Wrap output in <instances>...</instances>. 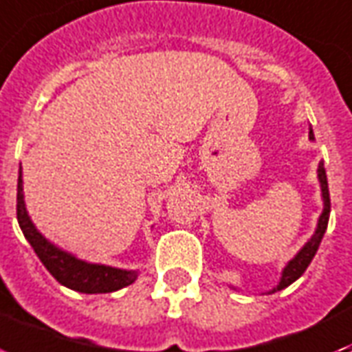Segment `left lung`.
I'll return each mask as SVG.
<instances>
[{
  "label": "left lung",
  "instance_id": "left-lung-1",
  "mask_svg": "<svg viewBox=\"0 0 352 352\" xmlns=\"http://www.w3.org/2000/svg\"><path fill=\"white\" fill-rule=\"evenodd\" d=\"M308 136H310V140H314L312 131H310ZM318 177H319V182H321V195H323V214L319 216L318 229H316L312 238L307 241V245H305L299 253L295 254V258L289 260L288 265L284 267L280 283H278L277 288H273L270 294H275V292H278V289L288 288L289 284L295 283L297 278L301 277L302 273L307 272V267L310 265V262H312V258L316 256V253H318L319 243H321V240H323L327 225H329V214H331V195H329V182H327V173H325V168H323V162H319Z\"/></svg>",
  "mask_w": 352,
  "mask_h": 352
}]
</instances>
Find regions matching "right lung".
Returning a JSON list of instances; mask_svg holds the SVG:
<instances>
[{
	"instance_id": "add662e5",
	"label": "right lung",
	"mask_w": 352,
	"mask_h": 352,
	"mask_svg": "<svg viewBox=\"0 0 352 352\" xmlns=\"http://www.w3.org/2000/svg\"><path fill=\"white\" fill-rule=\"evenodd\" d=\"M21 166L18 171V195H16V216L18 223L34 249V253L40 262L45 265V270L57 278L58 283L66 288L80 292V294H109L122 289L129 284H133L138 277V272H127L118 270L111 265L88 264L85 260L75 258L74 254L66 253L63 249L55 248L51 241H47L38 230L34 229L33 221L29 219L23 203V186H21Z\"/></svg>"
}]
</instances>
